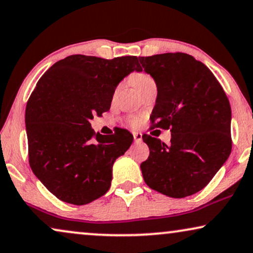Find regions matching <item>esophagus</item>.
Returning <instances> with one entry per match:
<instances>
[{
    "label": "esophagus",
    "mask_w": 253,
    "mask_h": 253,
    "mask_svg": "<svg viewBox=\"0 0 253 253\" xmlns=\"http://www.w3.org/2000/svg\"><path fill=\"white\" fill-rule=\"evenodd\" d=\"M133 139L136 143H141L143 141V134L140 132H133Z\"/></svg>",
    "instance_id": "1"
}]
</instances>
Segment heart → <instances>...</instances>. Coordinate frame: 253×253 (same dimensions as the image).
<instances>
[{
	"instance_id": "heart-1",
	"label": "heart",
	"mask_w": 253,
	"mask_h": 253,
	"mask_svg": "<svg viewBox=\"0 0 253 253\" xmlns=\"http://www.w3.org/2000/svg\"><path fill=\"white\" fill-rule=\"evenodd\" d=\"M151 81H153V79H152L148 75H145V74H139V75L134 76V77H133V84H134V86H136V87H139L140 85H143V84H145V83L151 82ZM139 122H140V121L138 119L131 120V124H132V126H138Z\"/></svg>"
}]
</instances>
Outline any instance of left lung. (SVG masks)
Listing matches in <instances>:
<instances>
[{
	"label": "left lung",
	"instance_id": "1",
	"mask_svg": "<svg viewBox=\"0 0 253 253\" xmlns=\"http://www.w3.org/2000/svg\"><path fill=\"white\" fill-rule=\"evenodd\" d=\"M158 88L154 126L170 129V145L144 134L150 157L140 165L151 189L184 198L209 184L231 152V109L222 86L200 61L184 53L139 57Z\"/></svg>",
	"mask_w": 253,
	"mask_h": 253
}]
</instances>
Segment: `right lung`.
Segmentation results:
<instances>
[{
  "mask_svg": "<svg viewBox=\"0 0 253 253\" xmlns=\"http://www.w3.org/2000/svg\"><path fill=\"white\" fill-rule=\"evenodd\" d=\"M133 71H140L136 56L71 55L38 82L25 110L30 166L62 202L86 205L109 190L114 162L133 136L119 129L105 137L89 121L108 112L117 85Z\"/></svg>",
  "mask_w": 253,
  "mask_h": 253,
  "instance_id": "right-lung-1",
  "label": "right lung"
}]
</instances>
